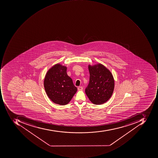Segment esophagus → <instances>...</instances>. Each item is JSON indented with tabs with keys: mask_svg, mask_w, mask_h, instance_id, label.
<instances>
[{
	"mask_svg": "<svg viewBox=\"0 0 158 158\" xmlns=\"http://www.w3.org/2000/svg\"><path fill=\"white\" fill-rule=\"evenodd\" d=\"M77 89L79 91H81V90H83V87L79 86L77 88Z\"/></svg>",
	"mask_w": 158,
	"mask_h": 158,
	"instance_id": "obj_1",
	"label": "esophagus"
}]
</instances>
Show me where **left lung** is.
Segmentation results:
<instances>
[{"mask_svg": "<svg viewBox=\"0 0 158 158\" xmlns=\"http://www.w3.org/2000/svg\"><path fill=\"white\" fill-rule=\"evenodd\" d=\"M90 81L85 93L90 101L96 105L109 100L114 92V80L110 71L100 63L88 65Z\"/></svg>", "mask_w": 158, "mask_h": 158, "instance_id": "8db88e82", "label": "left lung"}]
</instances>
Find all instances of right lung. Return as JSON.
<instances>
[{"label": "right lung", "mask_w": 158, "mask_h": 158, "mask_svg": "<svg viewBox=\"0 0 158 158\" xmlns=\"http://www.w3.org/2000/svg\"><path fill=\"white\" fill-rule=\"evenodd\" d=\"M65 65L57 63L49 69L44 80L48 98L56 104H68L77 91L72 79L67 75Z\"/></svg>", "instance_id": "add662e5"}]
</instances>
